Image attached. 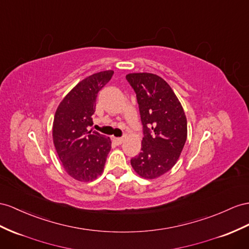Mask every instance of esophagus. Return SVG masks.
Returning <instances> with one entry per match:
<instances>
[{
    "instance_id": "esophagus-1",
    "label": "esophagus",
    "mask_w": 249,
    "mask_h": 249,
    "mask_svg": "<svg viewBox=\"0 0 249 249\" xmlns=\"http://www.w3.org/2000/svg\"><path fill=\"white\" fill-rule=\"evenodd\" d=\"M123 138H112V141L116 143L117 145H121L122 144V142H123Z\"/></svg>"
}]
</instances>
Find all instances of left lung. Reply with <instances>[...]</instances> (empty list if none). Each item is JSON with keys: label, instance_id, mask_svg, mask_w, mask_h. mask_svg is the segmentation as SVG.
<instances>
[{"label": "left lung", "instance_id": "left-lung-1", "mask_svg": "<svg viewBox=\"0 0 249 249\" xmlns=\"http://www.w3.org/2000/svg\"><path fill=\"white\" fill-rule=\"evenodd\" d=\"M126 79L137 94L144 133L142 151L131 159V166L144 179H157L179 160L187 139L185 112L161 76L140 72Z\"/></svg>", "mask_w": 249, "mask_h": 249}]
</instances>
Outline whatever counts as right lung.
<instances>
[{
    "label": "right lung",
    "instance_id": "right-lung-1",
    "mask_svg": "<svg viewBox=\"0 0 249 249\" xmlns=\"http://www.w3.org/2000/svg\"><path fill=\"white\" fill-rule=\"evenodd\" d=\"M112 70H105L79 82L56 108L53 125V144L64 169L73 179L89 182L104 170L109 138L88 130L93 124L98 92L110 81Z\"/></svg>",
    "mask_w": 249,
    "mask_h": 249
}]
</instances>
